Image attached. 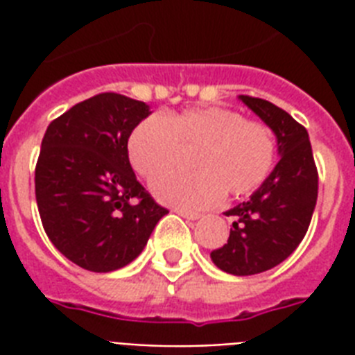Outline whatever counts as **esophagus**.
<instances>
[{
  "instance_id": "esophagus-1",
  "label": "esophagus",
  "mask_w": 355,
  "mask_h": 355,
  "mask_svg": "<svg viewBox=\"0 0 355 355\" xmlns=\"http://www.w3.org/2000/svg\"><path fill=\"white\" fill-rule=\"evenodd\" d=\"M175 211H177L178 216H182L184 219H191V221H195V219H199L200 217L199 211H188V210H182V208H177Z\"/></svg>"
}]
</instances>
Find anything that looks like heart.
I'll return each instance as SVG.
<instances>
[{
  "label": "heart",
  "instance_id": "heart-1",
  "mask_svg": "<svg viewBox=\"0 0 355 355\" xmlns=\"http://www.w3.org/2000/svg\"><path fill=\"white\" fill-rule=\"evenodd\" d=\"M198 150L193 173H164L180 159L182 148ZM127 155L138 175L153 178V193L182 210H202L227 191L243 197L256 191L272 171L276 141L265 123L245 119L232 108L206 107L184 112L150 114L134 125Z\"/></svg>",
  "mask_w": 355,
  "mask_h": 355
}]
</instances>
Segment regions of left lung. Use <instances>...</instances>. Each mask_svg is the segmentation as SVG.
<instances>
[{"mask_svg": "<svg viewBox=\"0 0 355 355\" xmlns=\"http://www.w3.org/2000/svg\"><path fill=\"white\" fill-rule=\"evenodd\" d=\"M239 99L272 128L282 158L250 199L227 211L234 219L230 236L210 256L225 272L250 276L276 267L300 245L317 205L319 173L300 123L265 99Z\"/></svg>", "mask_w": 355, "mask_h": 355, "instance_id": "1", "label": "left lung"}]
</instances>
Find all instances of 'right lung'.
<instances>
[{
  "label": "right lung",
  "instance_id": "right-lung-1",
  "mask_svg": "<svg viewBox=\"0 0 355 355\" xmlns=\"http://www.w3.org/2000/svg\"><path fill=\"white\" fill-rule=\"evenodd\" d=\"M149 107L105 92L53 119L35 169L36 205L47 237L94 272L130 263L167 211L136 180L127 138Z\"/></svg>",
  "mask_w": 355,
  "mask_h": 355
}]
</instances>
